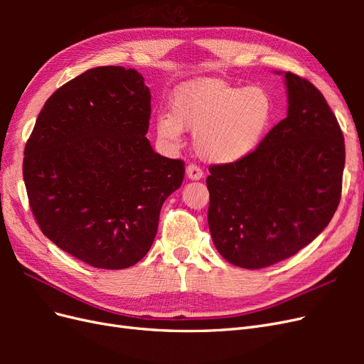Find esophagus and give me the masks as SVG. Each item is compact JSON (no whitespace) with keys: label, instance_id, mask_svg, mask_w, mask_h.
I'll use <instances>...</instances> for the list:
<instances>
[{"label":"esophagus","instance_id":"1","mask_svg":"<svg viewBox=\"0 0 364 364\" xmlns=\"http://www.w3.org/2000/svg\"><path fill=\"white\" fill-rule=\"evenodd\" d=\"M186 178L190 181H199L203 178V171L197 167V165L190 164L188 167H186Z\"/></svg>","mask_w":364,"mask_h":364}]
</instances>
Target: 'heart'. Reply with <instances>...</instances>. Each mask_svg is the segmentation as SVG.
<instances>
[{"label":"heart","instance_id":"obj_1","mask_svg":"<svg viewBox=\"0 0 364 364\" xmlns=\"http://www.w3.org/2000/svg\"><path fill=\"white\" fill-rule=\"evenodd\" d=\"M170 115L156 119L158 136L179 146L183 129L193 130V146L206 162L235 164L255 150L269 127L272 100L259 86L225 80H197L174 92Z\"/></svg>","mask_w":364,"mask_h":364}]
</instances>
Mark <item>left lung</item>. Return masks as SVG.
<instances>
[{
    "mask_svg": "<svg viewBox=\"0 0 364 364\" xmlns=\"http://www.w3.org/2000/svg\"><path fill=\"white\" fill-rule=\"evenodd\" d=\"M284 74L287 117L250 155L213 165L208 225L214 246L243 269L277 264L308 246L331 222L341 194L345 141L317 87Z\"/></svg>",
    "mask_w": 364,
    "mask_h": 364,
    "instance_id": "8db88e82",
    "label": "left lung"
}]
</instances>
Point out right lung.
Returning a JSON list of instances; mask_svg holds the SVG:
<instances>
[{"instance_id": "right-lung-1", "label": "right lung", "mask_w": 364, "mask_h": 364, "mask_svg": "<svg viewBox=\"0 0 364 364\" xmlns=\"http://www.w3.org/2000/svg\"><path fill=\"white\" fill-rule=\"evenodd\" d=\"M150 100L134 68L87 70L48 98L27 141L23 174L42 234L97 269L146 257L183 181V162L146 138Z\"/></svg>"}]
</instances>
